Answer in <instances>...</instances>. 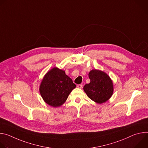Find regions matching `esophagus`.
Instances as JSON below:
<instances>
[{
	"label": "esophagus",
	"instance_id": "34e87169",
	"mask_svg": "<svg viewBox=\"0 0 148 148\" xmlns=\"http://www.w3.org/2000/svg\"><path fill=\"white\" fill-rule=\"evenodd\" d=\"M77 87H78V88L81 89V88H82V84H78V85L77 86Z\"/></svg>",
	"mask_w": 148,
	"mask_h": 148
}]
</instances>
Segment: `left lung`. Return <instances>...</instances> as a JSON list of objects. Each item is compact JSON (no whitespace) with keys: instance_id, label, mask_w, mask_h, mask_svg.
I'll use <instances>...</instances> for the list:
<instances>
[{"instance_id":"1","label":"left lung","mask_w":148,"mask_h":148,"mask_svg":"<svg viewBox=\"0 0 148 148\" xmlns=\"http://www.w3.org/2000/svg\"><path fill=\"white\" fill-rule=\"evenodd\" d=\"M88 77L90 82L83 88L87 96L99 104L109 100L114 92V84L110 76L101 70L93 69Z\"/></svg>"}]
</instances>
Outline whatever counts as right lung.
<instances>
[{
    "mask_svg": "<svg viewBox=\"0 0 148 148\" xmlns=\"http://www.w3.org/2000/svg\"><path fill=\"white\" fill-rule=\"evenodd\" d=\"M76 87L65 71L57 67L49 70L40 83L39 91L44 101L53 107H59L66 101Z\"/></svg>",
    "mask_w": 148,
    "mask_h": 148,
    "instance_id": "obj_1",
    "label": "right lung"
}]
</instances>
